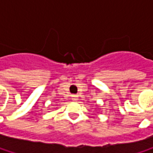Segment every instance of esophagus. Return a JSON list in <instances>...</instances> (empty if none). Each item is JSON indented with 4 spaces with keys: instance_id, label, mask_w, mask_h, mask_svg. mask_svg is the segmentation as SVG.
<instances>
[{
    "instance_id": "esophagus-1",
    "label": "esophagus",
    "mask_w": 153,
    "mask_h": 153,
    "mask_svg": "<svg viewBox=\"0 0 153 153\" xmlns=\"http://www.w3.org/2000/svg\"><path fill=\"white\" fill-rule=\"evenodd\" d=\"M78 99H79V97H78L77 95H73V96H72V100H73V101L76 102V101H78Z\"/></svg>"
}]
</instances>
